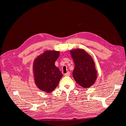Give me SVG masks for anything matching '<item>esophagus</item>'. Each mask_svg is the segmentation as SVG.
<instances>
[{"mask_svg":"<svg viewBox=\"0 0 126 126\" xmlns=\"http://www.w3.org/2000/svg\"><path fill=\"white\" fill-rule=\"evenodd\" d=\"M70 72H67V73H66V74H64V76H70Z\"/></svg>","mask_w":126,"mask_h":126,"instance_id":"obj_1","label":"esophagus"}]
</instances>
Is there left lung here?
Listing matches in <instances>:
<instances>
[{
	"mask_svg": "<svg viewBox=\"0 0 126 126\" xmlns=\"http://www.w3.org/2000/svg\"><path fill=\"white\" fill-rule=\"evenodd\" d=\"M70 52L75 66L72 72L74 79L82 87H90L95 83L97 78L93 59L83 49H75Z\"/></svg>",
	"mask_w": 126,
	"mask_h": 126,
	"instance_id": "1",
	"label": "left lung"
}]
</instances>
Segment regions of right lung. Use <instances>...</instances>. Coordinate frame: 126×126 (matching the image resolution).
Here are the masks:
<instances>
[{"instance_id":"add662e5","label":"right lung","mask_w":126,"mask_h":126,"mask_svg":"<svg viewBox=\"0 0 126 126\" xmlns=\"http://www.w3.org/2000/svg\"><path fill=\"white\" fill-rule=\"evenodd\" d=\"M59 54V51L46 50L38 56L33 63L35 84L38 88L47 93L57 87L63 76L55 64Z\"/></svg>"}]
</instances>
